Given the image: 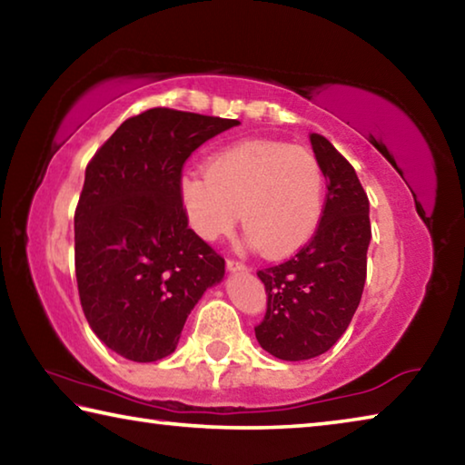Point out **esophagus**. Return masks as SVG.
Here are the masks:
<instances>
[{"mask_svg":"<svg viewBox=\"0 0 465 465\" xmlns=\"http://www.w3.org/2000/svg\"><path fill=\"white\" fill-rule=\"evenodd\" d=\"M227 271L230 272H246L248 266L238 261H227Z\"/></svg>","mask_w":465,"mask_h":465,"instance_id":"1","label":"esophagus"}]
</instances>
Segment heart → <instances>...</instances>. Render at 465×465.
<instances>
[{
	"label": "heart",
	"mask_w": 465,
	"mask_h": 465,
	"mask_svg": "<svg viewBox=\"0 0 465 465\" xmlns=\"http://www.w3.org/2000/svg\"><path fill=\"white\" fill-rule=\"evenodd\" d=\"M326 180L318 157L279 141H240L209 157L207 174L180 180L188 225L215 242L238 223L264 256L297 254L316 235L324 215Z\"/></svg>",
	"instance_id": "1"
}]
</instances>
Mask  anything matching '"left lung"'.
Masks as SVG:
<instances>
[{
  "instance_id": "left-lung-1",
  "label": "left lung",
  "mask_w": 465,
  "mask_h": 465,
  "mask_svg": "<svg viewBox=\"0 0 465 465\" xmlns=\"http://www.w3.org/2000/svg\"><path fill=\"white\" fill-rule=\"evenodd\" d=\"M328 194L320 227L291 261L258 271L269 308L256 341L282 361L324 355L349 328L367 277L369 199L357 172L326 137H310Z\"/></svg>"
}]
</instances>
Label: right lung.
I'll return each mask as SVG.
<instances>
[{"instance_id": "obj_1", "label": "right lung", "mask_w": 465, "mask_h": 465, "mask_svg": "<svg viewBox=\"0 0 465 465\" xmlns=\"http://www.w3.org/2000/svg\"><path fill=\"white\" fill-rule=\"evenodd\" d=\"M238 121L152 108L124 121L85 168L75 209L82 308L110 351L152 363L176 351L188 313L225 277L191 227L180 174L196 147Z\"/></svg>"}]
</instances>
